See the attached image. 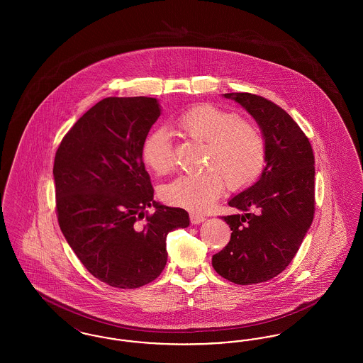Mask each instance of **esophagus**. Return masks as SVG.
Masks as SVG:
<instances>
[{
    "label": "esophagus",
    "instance_id": "34e87169",
    "mask_svg": "<svg viewBox=\"0 0 363 363\" xmlns=\"http://www.w3.org/2000/svg\"><path fill=\"white\" fill-rule=\"evenodd\" d=\"M190 222L193 223V225H199V223H201V222H204L206 220V216H203V215H200V213H197V212H190Z\"/></svg>",
    "mask_w": 363,
    "mask_h": 363
}]
</instances>
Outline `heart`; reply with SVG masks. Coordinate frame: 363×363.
Returning a JSON list of instances; mask_svg holds the SVG:
<instances>
[{"label":"heart","instance_id":"b5f03b06","mask_svg":"<svg viewBox=\"0 0 363 363\" xmlns=\"http://www.w3.org/2000/svg\"><path fill=\"white\" fill-rule=\"evenodd\" d=\"M175 126L186 138L206 143L204 166L208 170L185 174L162 189L164 201L206 211L225 189V181L231 189L252 185L262 173L267 160V145L259 128L241 120L235 113L215 104H196L181 113ZM144 163L163 175L175 166L173 140L169 130L156 128L144 140L141 147Z\"/></svg>","mask_w":363,"mask_h":363}]
</instances>
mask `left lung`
<instances>
[{"instance_id":"obj_1","label":"left lung","mask_w":363,"mask_h":363,"mask_svg":"<svg viewBox=\"0 0 363 363\" xmlns=\"http://www.w3.org/2000/svg\"><path fill=\"white\" fill-rule=\"evenodd\" d=\"M259 123L267 145L259 181L230 199L235 215L222 216L231 228L212 267L235 284L277 277L293 261L314 216V155L309 138L277 104L249 92L225 94Z\"/></svg>"}]
</instances>
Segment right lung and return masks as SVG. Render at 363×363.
Returning <instances> with one entry per match:
<instances>
[{
    "mask_svg": "<svg viewBox=\"0 0 363 363\" xmlns=\"http://www.w3.org/2000/svg\"><path fill=\"white\" fill-rule=\"evenodd\" d=\"M160 116L155 98H104L79 118L54 159L61 231L91 275L138 289L162 274L166 238L189 225L182 208L154 200L141 147ZM154 205L156 212L147 215Z\"/></svg>",
    "mask_w": 363,
    "mask_h": 363,
    "instance_id": "add662e5",
    "label": "right lung"
}]
</instances>
